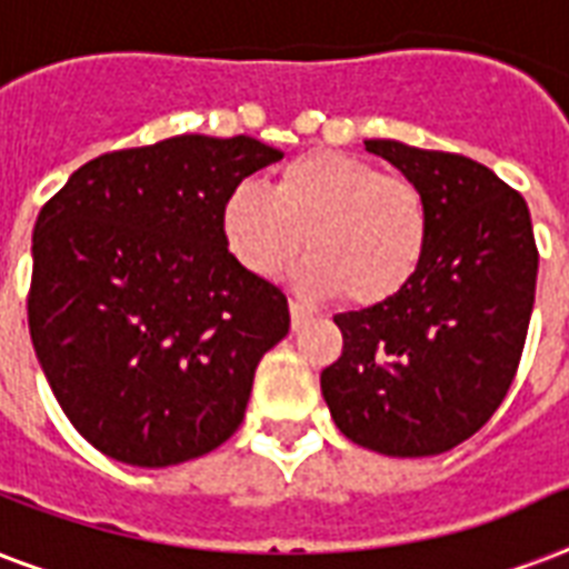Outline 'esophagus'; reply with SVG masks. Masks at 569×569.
I'll use <instances>...</instances> for the list:
<instances>
[{
  "instance_id": "1",
  "label": "esophagus",
  "mask_w": 569,
  "mask_h": 569,
  "mask_svg": "<svg viewBox=\"0 0 569 569\" xmlns=\"http://www.w3.org/2000/svg\"><path fill=\"white\" fill-rule=\"evenodd\" d=\"M289 312H292V328L295 330L301 328V325H307V321H310V316H312V312L307 310L301 301H295V298L289 301Z\"/></svg>"
}]
</instances>
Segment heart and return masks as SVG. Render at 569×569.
<instances>
[{
    "mask_svg": "<svg viewBox=\"0 0 569 569\" xmlns=\"http://www.w3.org/2000/svg\"><path fill=\"white\" fill-rule=\"evenodd\" d=\"M227 248L250 274L277 277L307 244L295 280L316 298L357 307L387 303L413 283L428 253L425 194L401 173L342 150H310L286 162L271 189L239 182L223 197Z\"/></svg>",
    "mask_w": 569,
    "mask_h": 569,
    "instance_id": "1",
    "label": "heart"
}]
</instances>
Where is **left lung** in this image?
Returning a JSON list of instances; mask_svg holds the SVG:
<instances>
[{
    "label": "left lung",
    "mask_w": 569,
    "mask_h": 569,
    "mask_svg": "<svg viewBox=\"0 0 569 569\" xmlns=\"http://www.w3.org/2000/svg\"><path fill=\"white\" fill-rule=\"evenodd\" d=\"M366 150L425 194L428 253L405 292L333 316L342 357L321 396L348 440L428 458L469 440L502 405L529 333L538 244L529 206L467 156L375 138Z\"/></svg>",
    "instance_id": "obj_1"
}]
</instances>
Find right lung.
I'll use <instances>...</instances> for the list:
<instances>
[{
    "instance_id": "obj_1",
    "label": "right lung",
    "mask_w": 569,
    "mask_h": 569,
    "mask_svg": "<svg viewBox=\"0 0 569 569\" xmlns=\"http://www.w3.org/2000/svg\"><path fill=\"white\" fill-rule=\"evenodd\" d=\"M283 159L257 138L177 136L97 156L31 236V346L73 428L132 467L230 440L289 303L227 250L223 197Z\"/></svg>"
}]
</instances>
